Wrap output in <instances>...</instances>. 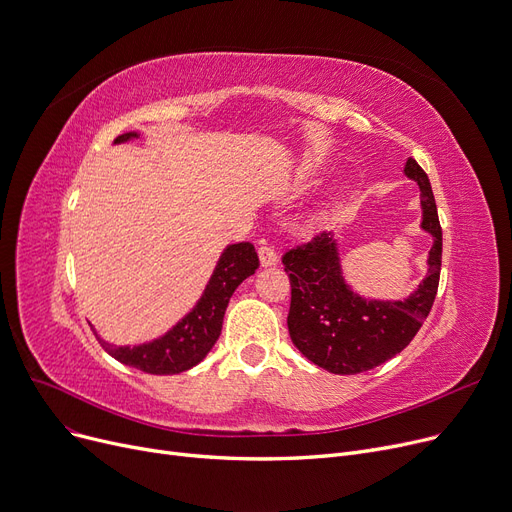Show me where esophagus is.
<instances>
[{
	"label": "esophagus",
	"instance_id": "obj_1",
	"mask_svg": "<svg viewBox=\"0 0 512 512\" xmlns=\"http://www.w3.org/2000/svg\"><path fill=\"white\" fill-rule=\"evenodd\" d=\"M259 261L263 267H274L278 263V253L272 247H259Z\"/></svg>",
	"mask_w": 512,
	"mask_h": 512
}]
</instances>
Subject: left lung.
Listing matches in <instances>:
<instances>
[{"label": "left lung", "mask_w": 512, "mask_h": 512, "mask_svg": "<svg viewBox=\"0 0 512 512\" xmlns=\"http://www.w3.org/2000/svg\"><path fill=\"white\" fill-rule=\"evenodd\" d=\"M407 178L421 191V228L432 234L423 282L402 301L365 299L346 284L334 234L321 232L307 245L290 249L284 272L292 297L288 332L292 344L321 369L338 375L369 371L396 357L432 311L442 267V228L427 174L407 159Z\"/></svg>", "instance_id": "obj_1"}]
</instances>
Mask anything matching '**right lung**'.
<instances>
[{"label":"right lung","instance_id":"add662e5","mask_svg":"<svg viewBox=\"0 0 512 512\" xmlns=\"http://www.w3.org/2000/svg\"><path fill=\"white\" fill-rule=\"evenodd\" d=\"M139 132H124L114 141L116 145L139 139ZM259 257L251 242L228 245L218 259V265L201 294L197 305L188 311L178 324L151 342L134 346H116L99 338L107 355L116 361L141 369L153 375H174L195 367L211 351L215 340L220 338L226 307L234 290L255 274Z\"/></svg>","mask_w":512,"mask_h":512}]
</instances>
